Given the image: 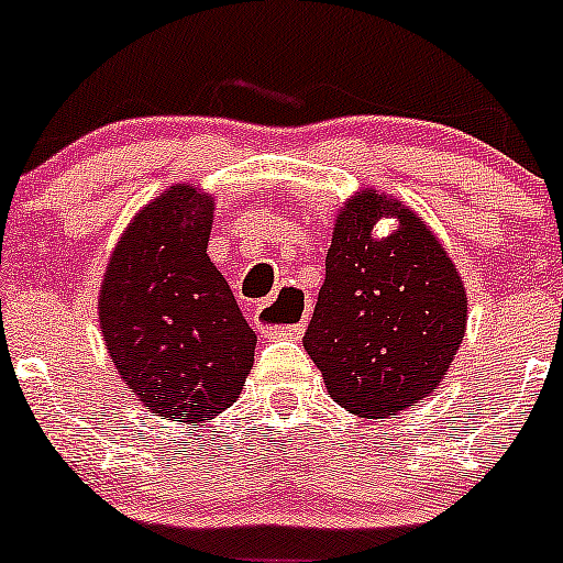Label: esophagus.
<instances>
[{
    "mask_svg": "<svg viewBox=\"0 0 563 563\" xmlns=\"http://www.w3.org/2000/svg\"><path fill=\"white\" fill-rule=\"evenodd\" d=\"M307 312H310V301H307L305 290L298 287H282L276 296H271L265 305L256 307V321L258 330H265L267 335L276 338H298L305 332ZM278 320H287V325H278Z\"/></svg>",
    "mask_w": 563,
    "mask_h": 563,
    "instance_id": "1",
    "label": "esophagus"
}]
</instances>
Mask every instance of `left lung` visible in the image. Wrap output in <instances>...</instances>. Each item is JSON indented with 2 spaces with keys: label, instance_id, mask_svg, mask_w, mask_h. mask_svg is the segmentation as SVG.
Here are the masks:
<instances>
[{
  "label": "left lung",
  "instance_id": "left-lung-1",
  "mask_svg": "<svg viewBox=\"0 0 563 563\" xmlns=\"http://www.w3.org/2000/svg\"><path fill=\"white\" fill-rule=\"evenodd\" d=\"M383 212L398 231L375 240L371 228ZM465 321L460 273L417 213L372 191L343 206L305 332L307 355L338 406L380 420L422 400L449 372Z\"/></svg>",
  "mask_w": 563,
  "mask_h": 563
}]
</instances>
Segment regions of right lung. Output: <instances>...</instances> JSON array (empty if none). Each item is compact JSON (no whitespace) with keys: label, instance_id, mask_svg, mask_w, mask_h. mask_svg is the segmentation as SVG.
<instances>
[{"label":"right lung","instance_id":"add662e5","mask_svg":"<svg viewBox=\"0 0 563 563\" xmlns=\"http://www.w3.org/2000/svg\"><path fill=\"white\" fill-rule=\"evenodd\" d=\"M211 222V197L174 186L129 222L101 285L109 355L161 420H211L251 375L256 332L208 258Z\"/></svg>","mask_w":563,"mask_h":563}]
</instances>
